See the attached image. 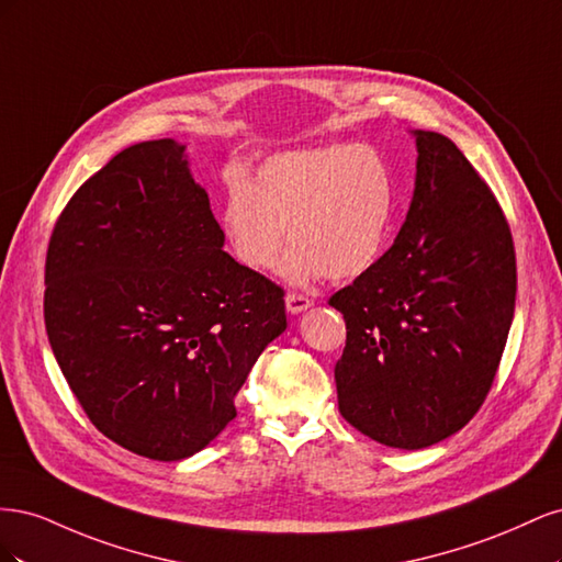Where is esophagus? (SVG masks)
<instances>
[{"label":"esophagus","instance_id":"obj_1","mask_svg":"<svg viewBox=\"0 0 562 562\" xmlns=\"http://www.w3.org/2000/svg\"><path fill=\"white\" fill-rule=\"evenodd\" d=\"M312 304H314V302H312L307 295H300V293H288V295H285V310L291 312V314H300V312H304V310H310Z\"/></svg>","mask_w":562,"mask_h":562}]
</instances>
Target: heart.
I'll return each mask as SVG.
<instances>
[{"instance_id":"obj_1","label":"heart","mask_w":562,"mask_h":562,"mask_svg":"<svg viewBox=\"0 0 562 562\" xmlns=\"http://www.w3.org/2000/svg\"><path fill=\"white\" fill-rule=\"evenodd\" d=\"M396 209V182L378 149L326 145L269 157L252 182L225 176L220 225L232 255L269 271L285 244L281 271L291 283L356 279L380 260Z\"/></svg>"}]
</instances>
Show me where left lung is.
I'll return each instance as SVG.
<instances>
[{"label":"left lung","mask_w":562,"mask_h":562,"mask_svg":"<svg viewBox=\"0 0 562 562\" xmlns=\"http://www.w3.org/2000/svg\"><path fill=\"white\" fill-rule=\"evenodd\" d=\"M415 135V194L394 246L328 300L347 323L339 413L401 450L429 448L481 411L516 307L497 196L446 135Z\"/></svg>","instance_id":"8db88e82"}]
</instances>
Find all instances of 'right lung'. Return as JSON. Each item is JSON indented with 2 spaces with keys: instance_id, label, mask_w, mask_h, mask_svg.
Here are the masks:
<instances>
[{
  "instance_id": "right-lung-1",
  "label": "right lung",
  "mask_w": 562,
  "mask_h": 562,
  "mask_svg": "<svg viewBox=\"0 0 562 562\" xmlns=\"http://www.w3.org/2000/svg\"><path fill=\"white\" fill-rule=\"evenodd\" d=\"M182 147L119 151L67 201L44 265V321L93 427L159 462L236 417L234 396L285 330L283 288L223 250Z\"/></svg>"
}]
</instances>
